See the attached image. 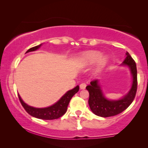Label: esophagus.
<instances>
[{
  "instance_id": "obj_1",
  "label": "esophagus",
  "mask_w": 148,
  "mask_h": 148,
  "mask_svg": "<svg viewBox=\"0 0 148 148\" xmlns=\"http://www.w3.org/2000/svg\"><path fill=\"white\" fill-rule=\"evenodd\" d=\"M79 86H80L81 90H84V89H86V83H82V84H80Z\"/></svg>"
}]
</instances>
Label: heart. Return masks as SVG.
Masks as SVG:
<instances>
[{
    "mask_svg": "<svg viewBox=\"0 0 148 148\" xmlns=\"http://www.w3.org/2000/svg\"><path fill=\"white\" fill-rule=\"evenodd\" d=\"M100 56L101 54L100 52L96 51H89L83 54L82 60L85 62V64H92L98 60V62H97L96 70L99 71L104 68L107 61L106 58L105 56H101L100 58ZM99 58H100L99 59Z\"/></svg>",
    "mask_w": 148,
    "mask_h": 148,
    "instance_id": "heart-1",
    "label": "heart"
}]
</instances>
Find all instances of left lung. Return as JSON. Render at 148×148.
<instances>
[{"label": "left lung", "mask_w": 148, "mask_h": 148, "mask_svg": "<svg viewBox=\"0 0 148 148\" xmlns=\"http://www.w3.org/2000/svg\"><path fill=\"white\" fill-rule=\"evenodd\" d=\"M123 65H127L130 68L133 76V84L128 94L119 100H109L103 94L98 80L95 79L90 82V85L86 87L88 90L89 106L92 112L97 116L109 117L115 116L123 112L130 106L134 100L137 89V73L136 63L128 52H126V58Z\"/></svg>", "instance_id": "left-lung-1"}]
</instances>
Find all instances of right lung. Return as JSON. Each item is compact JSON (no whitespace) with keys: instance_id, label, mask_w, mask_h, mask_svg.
Masks as SVG:
<instances>
[{"instance_id":"add662e5","label":"right lung","mask_w":148,"mask_h":148,"mask_svg":"<svg viewBox=\"0 0 148 148\" xmlns=\"http://www.w3.org/2000/svg\"><path fill=\"white\" fill-rule=\"evenodd\" d=\"M41 45L42 44L38 46L29 48L26 52V53L29 52L35 51V50H38L41 46ZM79 90V86H77L73 90L68 91L55 104L49 107H47V108H34V107L28 106L27 104H26L22 100V99L21 98V97H20L19 94H18V96H19L20 102H21V104L23 106L24 109L31 116L36 117L37 119H42V120H53V119L60 118V116H62V115L65 114L71 99L78 92Z\"/></svg>"}]
</instances>
